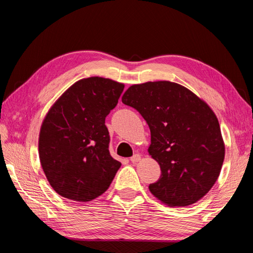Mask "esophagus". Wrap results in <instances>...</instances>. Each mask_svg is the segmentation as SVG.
Masks as SVG:
<instances>
[{"mask_svg":"<svg viewBox=\"0 0 253 253\" xmlns=\"http://www.w3.org/2000/svg\"><path fill=\"white\" fill-rule=\"evenodd\" d=\"M140 160H141V155L140 154H135L130 158V162L131 163H138Z\"/></svg>","mask_w":253,"mask_h":253,"instance_id":"1","label":"esophagus"}]
</instances>
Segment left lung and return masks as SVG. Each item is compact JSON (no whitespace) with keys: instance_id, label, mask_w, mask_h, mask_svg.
<instances>
[{"instance_id":"obj_1","label":"left lung","mask_w":253,"mask_h":253,"mask_svg":"<svg viewBox=\"0 0 253 253\" xmlns=\"http://www.w3.org/2000/svg\"><path fill=\"white\" fill-rule=\"evenodd\" d=\"M136 109L151 131L149 155L160 164V179L149 186L169 207H187L215 184L225 157L216 115L207 102L176 83L132 84L122 96Z\"/></svg>"}]
</instances>
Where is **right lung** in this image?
<instances>
[{"label": "right lung", "mask_w": 253, "mask_h": 253, "mask_svg": "<svg viewBox=\"0 0 253 253\" xmlns=\"http://www.w3.org/2000/svg\"><path fill=\"white\" fill-rule=\"evenodd\" d=\"M125 84L89 77L72 84L46 113L39 133V158L58 195L87 202L110 187L121 168L109 151L105 117Z\"/></svg>", "instance_id": "1"}]
</instances>
